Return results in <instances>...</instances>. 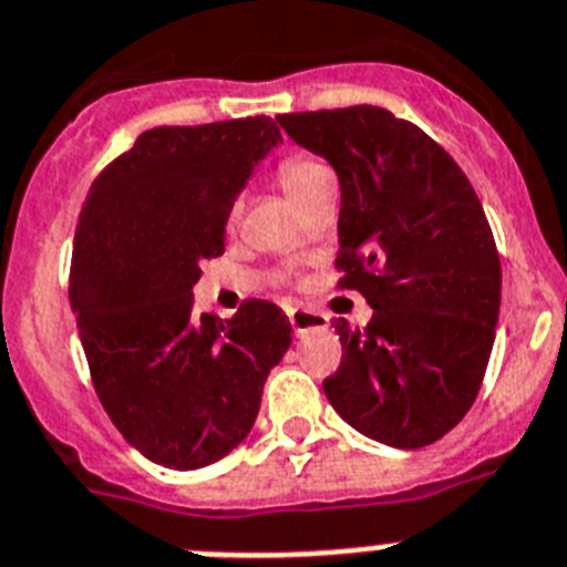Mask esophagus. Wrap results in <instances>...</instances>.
Here are the masks:
<instances>
[{
	"instance_id": "esophagus-1",
	"label": "esophagus",
	"mask_w": 567,
	"mask_h": 567,
	"mask_svg": "<svg viewBox=\"0 0 567 567\" xmlns=\"http://www.w3.org/2000/svg\"><path fill=\"white\" fill-rule=\"evenodd\" d=\"M288 319H290V328H293V333H297V337H302V333H308V331H324V328H328V317H322V313H313V311H299V308L288 311Z\"/></svg>"
}]
</instances>
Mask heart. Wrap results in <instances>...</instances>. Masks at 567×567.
Segmentation results:
<instances>
[{"label": "heart", "mask_w": 567, "mask_h": 567, "mask_svg": "<svg viewBox=\"0 0 567 567\" xmlns=\"http://www.w3.org/2000/svg\"><path fill=\"white\" fill-rule=\"evenodd\" d=\"M277 179H279V188L285 190L293 205L305 199V196L317 190L324 179H333L331 171L322 165L319 159L313 156H305V154H293L288 159L279 162V171H277Z\"/></svg>", "instance_id": "b5f03b06"}]
</instances>
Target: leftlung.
Returning a JSON list of instances; mask_svg holds the SVG:
<instances>
[{"instance_id": "8db88e82", "label": "left lung", "mask_w": 567, "mask_h": 567, "mask_svg": "<svg viewBox=\"0 0 567 567\" xmlns=\"http://www.w3.org/2000/svg\"><path fill=\"white\" fill-rule=\"evenodd\" d=\"M285 134L339 176V288L373 308L337 319L342 362L322 382L368 440L425 447L471 411L502 297L494 234L462 167L425 131L373 105L282 113Z\"/></svg>"}]
</instances>
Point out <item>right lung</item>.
Wrapping results in <instances>:
<instances>
[{
    "mask_svg": "<svg viewBox=\"0 0 567 567\" xmlns=\"http://www.w3.org/2000/svg\"><path fill=\"white\" fill-rule=\"evenodd\" d=\"M282 142L268 116L154 127L96 176L73 239L71 308L111 422L156 465L223 460L254 427L290 348L274 302L230 319L194 311L205 259L254 167Z\"/></svg>",
    "mask_w": 567,
    "mask_h": 567,
    "instance_id": "add662e5",
    "label": "right lung"
}]
</instances>
